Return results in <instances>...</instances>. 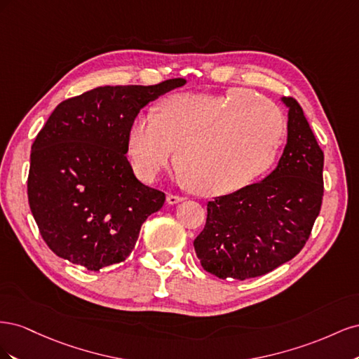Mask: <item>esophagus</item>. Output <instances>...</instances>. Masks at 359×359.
I'll return each mask as SVG.
<instances>
[{
    "label": "esophagus",
    "instance_id": "obj_1",
    "mask_svg": "<svg viewBox=\"0 0 359 359\" xmlns=\"http://www.w3.org/2000/svg\"><path fill=\"white\" fill-rule=\"evenodd\" d=\"M166 201H168V203H169V205H177V203L182 202V201H184V198L178 196V194H168V196H166Z\"/></svg>",
    "mask_w": 359,
    "mask_h": 359
}]
</instances>
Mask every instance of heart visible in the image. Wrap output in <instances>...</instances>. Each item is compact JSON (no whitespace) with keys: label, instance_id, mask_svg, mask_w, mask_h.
<instances>
[{"label":"heart","instance_id":"1","mask_svg":"<svg viewBox=\"0 0 359 359\" xmlns=\"http://www.w3.org/2000/svg\"><path fill=\"white\" fill-rule=\"evenodd\" d=\"M285 135L277 107L247 88L223 95L177 94L158 114L139 115L127 149L139 178L154 181L172 160L187 186L223 196L252 184L273 166Z\"/></svg>","mask_w":359,"mask_h":359}]
</instances>
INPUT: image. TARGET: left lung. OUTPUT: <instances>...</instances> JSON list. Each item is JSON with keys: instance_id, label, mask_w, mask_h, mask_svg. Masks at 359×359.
Masks as SVG:
<instances>
[{"instance_id": "obj_1", "label": "left lung", "mask_w": 359, "mask_h": 359, "mask_svg": "<svg viewBox=\"0 0 359 359\" xmlns=\"http://www.w3.org/2000/svg\"><path fill=\"white\" fill-rule=\"evenodd\" d=\"M287 142L277 168L260 182L215 198L193 245L203 269L219 278L271 273L307 243L323 198V151L302 107L281 97Z\"/></svg>"}]
</instances>
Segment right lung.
Segmentation results:
<instances>
[{
    "label": "right lung",
    "instance_id": "obj_1",
    "mask_svg": "<svg viewBox=\"0 0 359 359\" xmlns=\"http://www.w3.org/2000/svg\"><path fill=\"white\" fill-rule=\"evenodd\" d=\"M186 82L99 86L53 109L31 147L28 202L58 257L100 271L132 253L140 226L166 198L135 177L130 127L144 106Z\"/></svg>",
    "mask_w": 359,
    "mask_h": 359
}]
</instances>
